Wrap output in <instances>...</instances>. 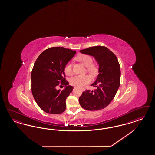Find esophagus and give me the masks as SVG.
<instances>
[{"instance_id": "34e87169", "label": "esophagus", "mask_w": 155, "mask_h": 155, "mask_svg": "<svg viewBox=\"0 0 155 155\" xmlns=\"http://www.w3.org/2000/svg\"><path fill=\"white\" fill-rule=\"evenodd\" d=\"M82 90H83V91H84V89H82Z\"/></svg>"}]
</instances>
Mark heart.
<instances>
[{
    "mask_svg": "<svg viewBox=\"0 0 155 155\" xmlns=\"http://www.w3.org/2000/svg\"><path fill=\"white\" fill-rule=\"evenodd\" d=\"M77 60L83 65L87 67V70L91 73H95L97 71V66L93 64V58L92 57L87 55L82 54L76 57ZM64 71L66 74L71 75L73 73V67L72 64L71 62H68L66 64ZM91 81V77L89 75H77L71 77L70 80L71 84L73 86L82 87L85 84H89Z\"/></svg>",
    "mask_w": 155,
    "mask_h": 155,
    "instance_id": "heart-1",
    "label": "heart"
}]
</instances>
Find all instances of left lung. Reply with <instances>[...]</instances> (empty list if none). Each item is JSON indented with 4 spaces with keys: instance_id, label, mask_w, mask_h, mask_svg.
<instances>
[{
    "instance_id": "8db88e82",
    "label": "left lung",
    "mask_w": 155,
    "mask_h": 155,
    "mask_svg": "<svg viewBox=\"0 0 155 155\" xmlns=\"http://www.w3.org/2000/svg\"><path fill=\"white\" fill-rule=\"evenodd\" d=\"M94 57L99 65L98 75L91 86L97 89L85 90L79 98L80 105L89 111L107 107L117 94L120 82V68L117 57L107 47L95 46L81 50Z\"/></svg>"
}]
</instances>
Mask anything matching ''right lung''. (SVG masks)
<instances>
[{"mask_svg": "<svg viewBox=\"0 0 155 155\" xmlns=\"http://www.w3.org/2000/svg\"><path fill=\"white\" fill-rule=\"evenodd\" d=\"M75 53L64 47H52L42 52L35 61L31 74L32 93L44 112L59 114L65 111L66 99L73 87L65 78L64 68ZM58 85L65 89L57 90Z\"/></svg>", "mask_w": 155, "mask_h": 155, "instance_id": "add662e5", "label": "right lung"}]
</instances>
